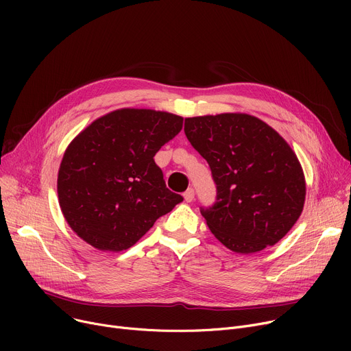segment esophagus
I'll list each match as a JSON object with an SVG mask.
<instances>
[{
  "mask_svg": "<svg viewBox=\"0 0 351 351\" xmlns=\"http://www.w3.org/2000/svg\"><path fill=\"white\" fill-rule=\"evenodd\" d=\"M183 197H185L186 202H192L193 197H195V191L192 188H189L185 193H183Z\"/></svg>",
  "mask_w": 351,
  "mask_h": 351,
  "instance_id": "esophagus-1",
  "label": "esophagus"
}]
</instances>
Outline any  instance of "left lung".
Wrapping results in <instances>:
<instances>
[{"mask_svg": "<svg viewBox=\"0 0 351 351\" xmlns=\"http://www.w3.org/2000/svg\"><path fill=\"white\" fill-rule=\"evenodd\" d=\"M185 134L216 183L215 205L200 213L217 241L249 254L283 239L306 199L304 173L290 145L247 114L186 118Z\"/></svg>", "mask_w": 351, "mask_h": 351, "instance_id": "obj_1", "label": "left lung"}]
</instances>
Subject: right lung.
<instances>
[{"label": "right lung", "mask_w": 351, "mask_h": 351, "mask_svg": "<svg viewBox=\"0 0 351 351\" xmlns=\"http://www.w3.org/2000/svg\"><path fill=\"white\" fill-rule=\"evenodd\" d=\"M182 125V117L163 110L122 108L72 139L57 189L66 223L82 241L102 252L126 250L180 204L154 156Z\"/></svg>", "instance_id": "1"}]
</instances>
